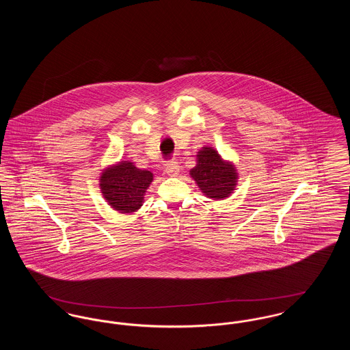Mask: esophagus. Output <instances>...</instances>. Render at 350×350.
<instances>
[{
    "instance_id": "esophagus-1",
    "label": "esophagus",
    "mask_w": 350,
    "mask_h": 350,
    "mask_svg": "<svg viewBox=\"0 0 350 350\" xmlns=\"http://www.w3.org/2000/svg\"><path fill=\"white\" fill-rule=\"evenodd\" d=\"M165 172H167V174L172 176V177L177 176V174L180 173V165H178V163H177V161H170V163H167V165H165Z\"/></svg>"
}]
</instances>
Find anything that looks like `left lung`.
<instances>
[{"instance_id": "8db88e82", "label": "left lung", "mask_w": 350, "mask_h": 350, "mask_svg": "<svg viewBox=\"0 0 350 350\" xmlns=\"http://www.w3.org/2000/svg\"><path fill=\"white\" fill-rule=\"evenodd\" d=\"M190 176L200 186L202 193L214 200L230 197L237 183L234 167L224 161L211 147H203L198 152L197 165L190 170Z\"/></svg>"}]
</instances>
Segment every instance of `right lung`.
Returning <instances> with one entry per match:
<instances>
[{"instance_id":"1","label":"right lung","mask_w":350,"mask_h":350,"mask_svg":"<svg viewBox=\"0 0 350 350\" xmlns=\"http://www.w3.org/2000/svg\"><path fill=\"white\" fill-rule=\"evenodd\" d=\"M153 180L150 170H142L130 161H120L102 172L100 187L105 200L119 213L140 208L146 190Z\"/></svg>"}]
</instances>
